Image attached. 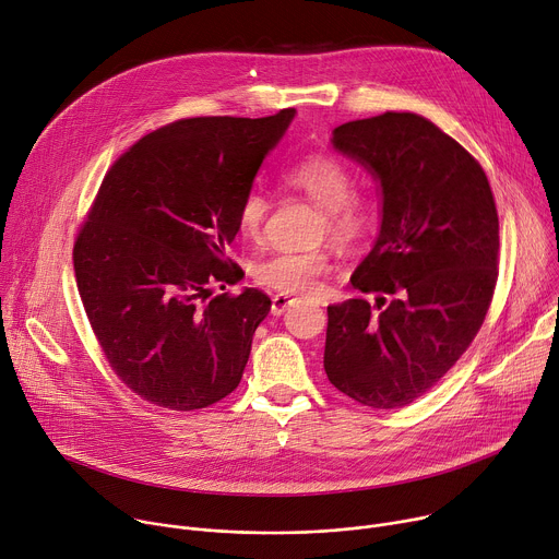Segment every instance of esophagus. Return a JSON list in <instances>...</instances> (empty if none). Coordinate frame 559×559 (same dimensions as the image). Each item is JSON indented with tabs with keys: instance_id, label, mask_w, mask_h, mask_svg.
Returning a JSON list of instances; mask_svg holds the SVG:
<instances>
[{
	"instance_id": "obj_1",
	"label": "esophagus",
	"mask_w": 559,
	"mask_h": 559,
	"mask_svg": "<svg viewBox=\"0 0 559 559\" xmlns=\"http://www.w3.org/2000/svg\"><path fill=\"white\" fill-rule=\"evenodd\" d=\"M296 298L294 296H289V294H274V298H272V314L274 317H281L292 302H294Z\"/></svg>"
}]
</instances>
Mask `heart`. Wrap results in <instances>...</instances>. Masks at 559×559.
<instances>
[{"label":"heart","instance_id":"b5f03b06","mask_svg":"<svg viewBox=\"0 0 559 559\" xmlns=\"http://www.w3.org/2000/svg\"><path fill=\"white\" fill-rule=\"evenodd\" d=\"M285 185L312 198L323 207L321 234L338 245H354L372 229V207L354 193L352 171L332 156H308L283 174ZM270 214V202L261 191H249L238 210V229L245 238H259ZM330 270L325 249L274 251L251 265L257 283L281 294H312Z\"/></svg>","mask_w":559,"mask_h":559}]
</instances>
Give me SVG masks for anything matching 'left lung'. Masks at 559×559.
<instances>
[{"label": "left lung", "mask_w": 559, "mask_h": 559, "mask_svg": "<svg viewBox=\"0 0 559 559\" xmlns=\"http://www.w3.org/2000/svg\"><path fill=\"white\" fill-rule=\"evenodd\" d=\"M379 182L381 227L349 283L368 298L328 308L325 374L370 408H403L466 352L490 308L499 218L468 151L417 114L388 111L332 131Z\"/></svg>", "instance_id": "8db88e82"}]
</instances>
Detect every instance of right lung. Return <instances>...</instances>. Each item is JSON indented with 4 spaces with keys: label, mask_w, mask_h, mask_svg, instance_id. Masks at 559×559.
<instances>
[{
    "label": "right lung",
    "mask_w": 559,
    "mask_h": 559,
    "mask_svg": "<svg viewBox=\"0 0 559 559\" xmlns=\"http://www.w3.org/2000/svg\"><path fill=\"white\" fill-rule=\"evenodd\" d=\"M294 109L189 118L138 140L97 191L73 265L84 312L120 381L167 411H200L238 388L267 294L234 285L238 210Z\"/></svg>",
    "instance_id": "right-lung-1"
}]
</instances>
